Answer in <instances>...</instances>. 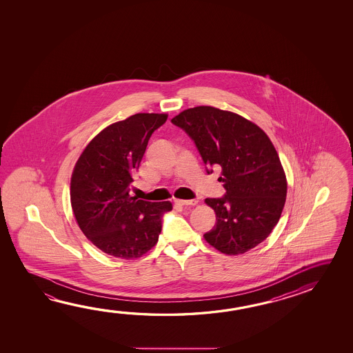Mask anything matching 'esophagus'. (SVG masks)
<instances>
[{
  "label": "esophagus",
  "mask_w": 353,
  "mask_h": 353,
  "mask_svg": "<svg viewBox=\"0 0 353 353\" xmlns=\"http://www.w3.org/2000/svg\"><path fill=\"white\" fill-rule=\"evenodd\" d=\"M174 203L179 205H196L198 203L197 199H174Z\"/></svg>",
  "instance_id": "1"
}]
</instances>
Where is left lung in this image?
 Returning <instances> with one entry per match:
<instances>
[{
    "mask_svg": "<svg viewBox=\"0 0 353 353\" xmlns=\"http://www.w3.org/2000/svg\"><path fill=\"white\" fill-rule=\"evenodd\" d=\"M196 143L204 165L222 168L225 194L205 198L216 212L203 235L221 253L238 255L265 241L286 199V177L278 152L258 125L232 112L196 106L171 120ZM210 174L212 170H207Z\"/></svg>",
    "mask_w": 353,
    "mask_h": 353,
    "instance_id": "1",
    "label": "left lung"
}]
</instances>
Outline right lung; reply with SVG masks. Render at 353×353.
<instances>
[{
    "label": "right lung",
    "instance_id": "1",
    "mask_svg": "<svg viewBox=\"0 0 353 353\" xmlns=\"http://www.w3.org/2000/svg\"><path fill=\"white\" fill-rule=\"evenodd\" d=\"M166 114L140 112L109 125L94 137L75 163L70 203L81 232L95 247L120 259H135L159 241L162 216L171 202L130 196L132 174L150 137Z\"/></svg>",
    "mask_w": 353,
    "mask_h": 353
}]
</instances>
